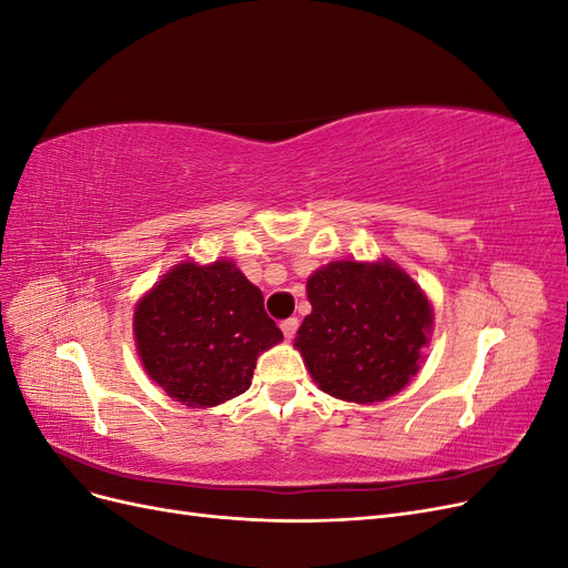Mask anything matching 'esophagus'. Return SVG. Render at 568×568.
<instances>
[{"instance_id": "1", "label": "esophagus", "mask_w": 568, "mask_h": 568, "mask_svg": "<svg viewBox=\"0 0 568 568\" xmlns=\"http://www.w3.org/2000/svg\"><path fill=\"white\" fill-rule=\"evenodd\" d=\"M282 332L286 338H294V334L298 332V320L296 317H288V320H282Z\"/></svg>"}]
</instances>
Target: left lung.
<instances>
[{
  "instance_id": "1",
  "label": "left lung",
  "mask_w": 568,
  "mask_h": 568,
  "mask_svg": "<svg viewBox=\"0 0 568 568\" xmlns=\"http://www.w3.org/2000/svg\"><path fill=\"white\" fill-rule=\"evenodd\" d=\"M313 313L296 348L324 393L376 403L407 386L432 332V305L393 263L336 261L307 280Z\"/></svg>"
}]
</instances>
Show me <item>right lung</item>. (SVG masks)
<instances>
[{"mask_svg": "<svg viewBox=\"0 0 568 568\" xmlns=\"http://www.w3.org/2000/svg\"><path fill=\"white\" fill-rule=\"evenodd\" d=\"M136 351L149 376L189 407H213L248 390L255 359L284 336L230 261L180 263L136 303Z\"/></svg>", "mask_w": 568, "mask_h": 568, "instance_id": "add662e5", "label": "right lung"}]
</instances>
